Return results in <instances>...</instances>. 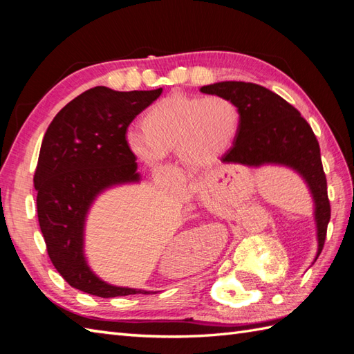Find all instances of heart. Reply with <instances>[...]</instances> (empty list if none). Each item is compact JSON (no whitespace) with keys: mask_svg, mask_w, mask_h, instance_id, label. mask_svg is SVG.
Segmentation results:
<instances>
[{"mask_svg":"<svg viewBox=\"0 0 354 354\" xmlns=\"http://www.w3.org/2000/svg\"><path fill=\"white\" fill-rule=\"evenodd\" d=\"M240 127L237 104L223 95L170 94L155 102L141 117V131L126 135L131 153L150 167L165 153L178 152L190 167L212 162L236 138Z\"/></svg>","mask_w":354,"mask_h":354,"instance_id":"b5f03b06","label":"heart"}]
</instances>
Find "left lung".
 Wrapping results in <instances>:
<instances>
[{"instance_id":"1","label":"left lung","mask_w":354,"mask_h":354,"mask_svg":"<svg viewBox=\"0 0 354 354\" xmlns=\"http://www.w3.org/2000/svg\"><path fill=\"white\" fill-rule=\"evenodd\" d=\"M201 91L228 97L240 111L239 132L232 146L222 155V162L248 167L278 164L303 176L315 204L317 260L326 242L330 202L319 145L310 124L280 95L250 82H217L202 86Z\"/></svg>"}]
</instances>
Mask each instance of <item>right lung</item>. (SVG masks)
Returning <instances> with one entry per match:
<instances>
[{
    "mask_svg": "<svg viewBox=\"0 0 354 354\" xmlns=\"http://www.w3.org/2000/svg\"><path fill=\"white\" fill-rule=\"evenodd\" d=\"M161 93L91 88L59 111L44 135L33 178L37 221L53 266L82 292L102 298L149 293L100 280L86 263L84 231L89 207L103 190L140 181L126 132Z\"/></svg>",
    "mask_w": 354,
    "mask_h": 354,
    "instance_id": "obj_1",
    "label": "right lung"
}]
</instances>
